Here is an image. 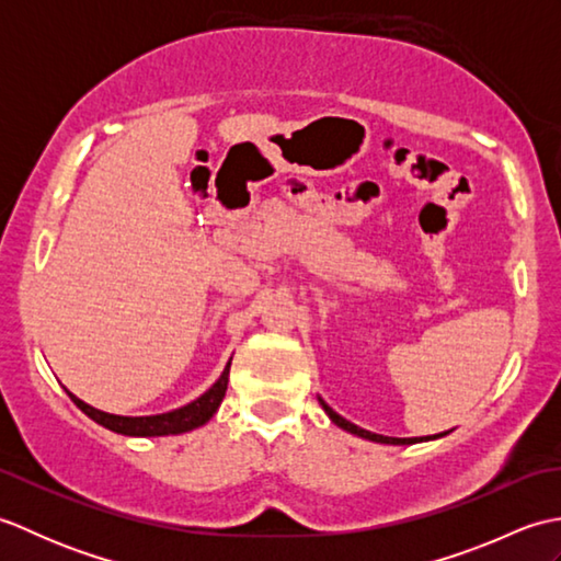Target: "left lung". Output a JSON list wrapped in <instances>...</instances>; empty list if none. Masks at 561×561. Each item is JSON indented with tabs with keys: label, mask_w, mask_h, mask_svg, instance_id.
<instances>
[{
	"label": "left lung",
	"mask_w": 561,
	"mask_h": 561,
	"mask_svg": "<svg viewBox=\"0 0 561 561\" xmlns=\"http://www.w3.org/2000/svg\"><path fill=\"white\" fill-rule=\"evenodd\" d=\"M320 400V404H323V410H325V414L330 416L332 422H335L340 428H344V432H350V434H354V436H362V438H366V440H376V444H390V446H408V444H420V440H432V438H440V436H446L448 432H444V434H436V436H420V438H396V436H383V434H374V432H366V428H362V426H356V424H352V422H347L344 420V416H340L335 410L330 408V404L323 400V398H318Z\"/></svg>",
	"instance_id": "obj_1"
}]
</instances>
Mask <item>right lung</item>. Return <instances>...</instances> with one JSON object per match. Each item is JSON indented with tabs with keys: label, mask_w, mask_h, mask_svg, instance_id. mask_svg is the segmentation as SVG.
Instances as JSON below:
<instances>
[{
	"label": "right lung",
	"mask_w": 561,
	"mask_h": 561,
	"mask_svg": "<svg viewBox=\"0 0 561 561\" xmlns=\"http://www.w3.org/2000/svg\"><path fill=\"white\" fill-rule=\"evenodd\" d=\"M229 371H231V359L224 366V371L217 378V383H214L207 392H202L197 400L187 402L178 410L163 412V414H149V416H123V414L101 412L96 408H91V404H87L83 400H79L75 392L67 390V396L83 414L91 416L96 424L111 428V432H115V434H123V436L185 434V432H193V428H197L202 424H207L214 416V412L219 410V404L226 396V386H229Z\"/></svg>",
	"instance_id": "1"
}]
</instances>
